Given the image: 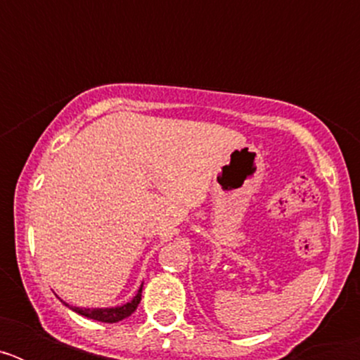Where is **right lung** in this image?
Listing matches in <instances>:
<instances>
[{"instance_id":"obj_1","label":"right lung","mask_w":360,"mask_h":360,"mask_svg":"<svg viewBox=\"0 0 360 360\" xmlns=\"http://www.w3.org/2000/svg\"><path fill=\"white\" fill-rule=\"evenodd\" d=\"M141 299H142V285L141 288H139V292L135 294V297H133L129 303L122 304V307L79 308V307H70V304H66V307L72 308V310L75 311V314H79V316L88 317V319L101 321V323H119V321L131 316L133 311L136 310V307H139V303H141Z\"/></svg>"}]
</instances>
